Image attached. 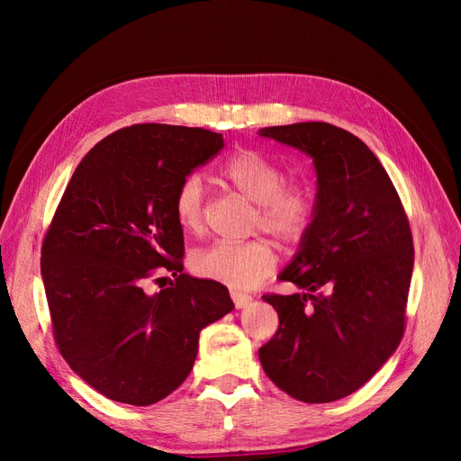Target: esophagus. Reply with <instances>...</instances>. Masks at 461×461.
Returning <instances> with one entry per match:
<instances>
[{"mask_svg":"<svg viewBox=\"0 0 461 461\" xmlns=\"http://www.w3.org/2000/svg\"><path fill=\"white\" fill-rule=\"evenodd\" d=\"M230 298L236 305V310H242V308H246V305H249V302H252V296L246 294V292H242V290H230Z\"/></svg>","mask_w":461,"mask_h":461,"instance_id":"esophagus-1","label":"esophagus"}]
</instances>
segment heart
<instances>
[{"instance_id":"heart-1","label":"heart","mask_w":461,"mask_h":461,"mask_svg":"<svg viewBox=\"0 0 461 461\" xmlns=\"http://www.w3.org/2000/svg\"><path fill=\"white\" fill-rule=\"evenodd\" d=\"M219 176L256 203L252 230H263L281 246L300 244L317 215V192L305 178L285 180L283 167L265 153L240 148L219 165ZM173 213L188 232L205 227V192L200 175H186L173 196ZM267 240H219L190 258L192 271L232 288H252L275 269Z\"/></svg>"}]
</instances>
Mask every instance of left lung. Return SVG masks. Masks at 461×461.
<instances>
[{"instance_id":"8db88e82","label":"left lung","mask_w":461,"mask_h":461,"mask_svg":"<svg viewBox=\"0 0 461 461\" xmlns=\"http://www.w3.org/2000/svg\"><path fill=\"white\" fill-rule=\"evenodd\" d=\"M259 134L310 153L319 185L313 227L278 276L303 292L263 296L278 329L259 348L261 367L300 402L340 400L364 386L403 337L410 221L384 167L352 132L313 121Z\"/></svg>"}]
</instances>
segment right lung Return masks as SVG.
I'll return each instance as SVG.
<instances>
[{
  "mask_svg": "<svg viewBox=\"0 0 461 461\" xmlns=\"http://www.w3.org/2000/svg\"><path fill=\"white\" fill-rule=\"evenodd\" d=\"M221 148L222 136L205 129L132 124L86 153L55 209L40 259L53 339L111 400L149 406L169 396L194 367L200 330L234 308L227 286L183 273L173 213L180 180ZM163 272L176 278L149 295Z\"/></svg>",
  "mask_w": 461,
  "mask_h": 461,
  "instance_id": "add662e5",
  "label": "right lung"
}]
</instances>
